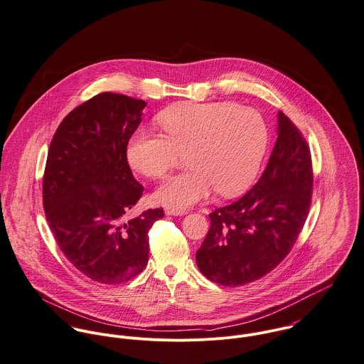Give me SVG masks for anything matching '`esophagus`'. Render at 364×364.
Returning <instances> with one entry per match:
<instances>
[{"mask_svg":"<svg viewBox=\"0 0 364 364\" xmlns=\"http://www.w3.org/2000/svg\"><path fill=\"white\" fill-rule=\"evenodd\" d=\"M167 215H184L187 214V210H178V208H166Z\"/></svg>","mask_w":364,"mask_h":364,"instance_id":"obj_1","label":"esophagus"}]
</instances>
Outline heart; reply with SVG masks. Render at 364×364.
Masks as SVG:
<instances>
[{"label":"heart","instance_id":"1","mask_svg":"<svg viewBox=\"0 0 364 364\" xmlns=\"http://www.w3.org/2000/svg\"><path fill=\"white\" fill-rule=\"evenodd\" d=\"M157 124L163 136L136 132L126 159L134 171L161 180L187 154L190 170L167 180L154 194L157 203L178 210L214 190L223 197L244 193L259 171L269 140L264 116L234 102L176 105L157 116Z\"/></svg>","mask_w":364,"mask_h":364}]
</instances>
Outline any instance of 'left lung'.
I'll return each instance as SVG.
<instances>
[{
	"mask_svg": "<svg viewBox=\"0 0 364 364\" xmlns=\"http://www.w3.org/2000/svg\"><path fill=\"white\" fill-rule=\"evenodd\" d=\"M278 139L258 183L238 201L210 214L196 254L204 277L241 287L274 271L294 248L309 214L314 170L309 144L282 112Z\"/></svg>",
	"mask_w": 364,
	"mask_h": 364,
	"instance_id": "8db88e82",
	"label": "left lung"
}]
</instances>
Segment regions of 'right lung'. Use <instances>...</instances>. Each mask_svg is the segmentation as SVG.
Here are the masks:
<instances>
[{"mask_svg":"<svg viewBox=\"0 0 364 364\" xmlns=\"http://www.w3.org/2000/svg\"><path fill=\"white\" fill-rule=\"evenodd\" d=\"M144 100L103 92L75 107L49 144L42 203L48 225L66 259L85 277L117 285L149 261V230L163 208L126 221L143 196L126 159L141 122Z\"/></svg>","mask_w":364,"mask_h":364,"instance_id":"1","label":"right lung"}]
</instances>
